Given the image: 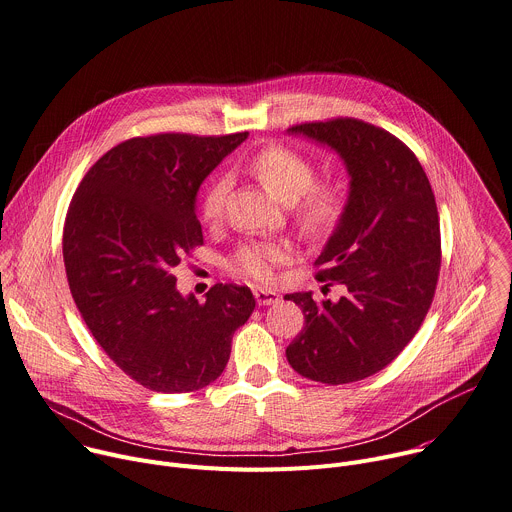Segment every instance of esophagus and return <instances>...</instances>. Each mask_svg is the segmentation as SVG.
Here are the masks:
<instances>
[{"instance_id":"34e87169","label":"esophagus","mask_w":512,"mask_h":512,"mask_svg":"<svg viewBox=\"0 0 512 512\" xmlns=\"http://www.w3.org/2000/svg\"><path fill=\"white\" fill-rule=\"evenodd\" d=\"M254 297H256V303H258V305H274V303H278V293H274V291L256 289V291H254Z\"/></svg>"}]
</instances>
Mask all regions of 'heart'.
Returning a JSON list of instances; mask_svg holds the SVG:
<instances>
[{"label": "heart", "mask_w": 512, "mask_h": 512, "mask_svg": "<svg viewBox=\"0 0 512 512\" xmlns=\"http://www.w3.org/2000/svg\"><path fill=\"white\" fill-rule=\"evenodd\" d=\"M250 173L282 203H289L299 230L309 238L331 234L342 221L348 205L344 185L335 179L315 181L313 160L285 144H268L248 162ZM230 179L219 175L199 199V217L217 223L225 211ZM291 258L287 242H246L230 258L227 270L254 285H270L276 268Z\"/></svg>", "instance_id": "1"}]
</instances>
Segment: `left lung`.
I'll return each instance as SVG.
<instances>
[{
    "label": "left lung",
    "instance_id": "obj_1",
    "mask_svg": "<svg viewBox=\"0 0 512 512\" xmlns=\"http://www.w3.org/2000/svg\"><path fill=\"white\" fill-rule=\"evenodd\" d=\"M289 132L331 146L352 185L346 213L315 260V278L348 293L337 303L285 297L305 315L287 360L315 382L364 380L407 348L433 303L441 266L435 195L413 150L378 126L333 118Z\"/></svg>",
    "mask_w": 512,
    "mask_h": 512
}]
</instances>
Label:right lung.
<instances>
[{"label": "right lung", "mask_w": 512, "mask_h": 512, "mask_svg": "<svg viewBox=\"0 0 512 512\" xmlns=\"http://www.w3.org/2000/svg\"><path fill=\"white\" fill-rule=\"evenodd\" d=\"M246 138H130L87 170L71 199L63 258L75 305L109 360L154 392L213 382L256 307L252 291L232 282L213 285L205 303L183 297L173 274L203 246L199 185Z\"/></svg>", "instance_id": "1"}]
</instances>
